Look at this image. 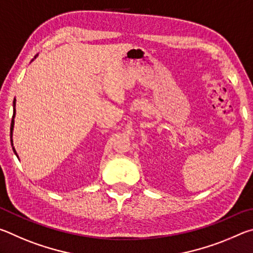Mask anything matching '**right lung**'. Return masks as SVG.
Here are the masks:
<instances>
[{"mask_svg":"<svg viewBox=\"0 0 253 253\" xmlns=\"http://www.w3.org/2000/svg\"><path fill=\"white\" fill-rule=\"evenodd\" d=\"M38 57V54L36 55V57H34V59H36ZM34 59H32V61ZM31 61V62H32ZM15 114H16V111H15V99H14V101H13V117H12V122H11V132H10V136H11V145H12V149H13V152H14V154L16 155V157L19 158V155H18V153H16V151H15V148H14V146H13V128H14V118H15Z\"/></svg>","mask_w":253,"mask_h":253,"instance_id":"1","label":"right lung"}]
</instances>
